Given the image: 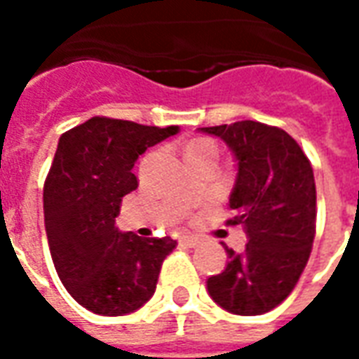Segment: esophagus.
Segmentation results:
<instances>
[{
    "instance_id": "esophagus-1",
    "label": "esophagus",
    "mask_w": 359,
    "mask_h": 359,
    "mask_svg": "<svg viewBox=\"0 0 359 359\" xmlns=\"http://www.w3.org/2000/svg\"><path fill=\"white\" fill-rule=\"evenodd\" d=\"M180 244H184V246H188V248H194V246H198L200 244V238H196V236H188V234H182L179 238Z\"/></svg>"
}]
</instances>
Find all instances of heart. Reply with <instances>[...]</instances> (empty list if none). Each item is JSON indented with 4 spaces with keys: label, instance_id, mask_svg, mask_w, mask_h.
Masks as SVG:
<instances>
[{
    "label": "heart",
    "instance_id": "1",
    "mask_svg": "<svg viewBox=\"0 0 359 359\" xmlns=\"http://www.w3.org/2000/svg\"><path fill=\"white\" fill-rule=\"evenodd\" d=\"M200 151H215L217 154V144L210 138H196L187 144V156L200 154Z\"/></svg>",
    "mask_w": 359,
    "mask_h": 359
}]
</instances>
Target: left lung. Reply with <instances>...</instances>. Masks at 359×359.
Wrapping results in <instances>:
<instances>
[{"label": "left lung", "mask_w": 359, "mask_h": 359, "mask_svg": "<svg viewBox=\"0 0 359 359\" xmlns=\"http://www.w3.org/2000/svg\"><path fill=\"white\" fill-rule=\"evenodd\" d=\"M236 159L229 198L248 236L244 252L225 248V271L208 278V292L236 316H262L277 308L300 278L316 236V180L311 163L292 136L257 121L205 126Z\"/></svg>", "instance_id": "8db88e82"}]
</instances>
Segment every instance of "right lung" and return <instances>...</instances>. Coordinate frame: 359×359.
<instances>
[{
  "instance_id": "obj_1",
  "label": "right lung",
  "mask_w": 359,
  "mask_h": 359,
  "mask_svg": "<svg viewBox=\"0 0 359 359\" xmlns=\"http://www.w3.org/2000/svg\"><path fill=\"white\" fill-rule=\"evenodd\" d=\"M179 133L92 117L59 138L43 184V221L55 271L69 294L100 316H125L156 292L161 264L177 241L121 233L123 196L138 187V156Z\"/></svg>"
}]
</instances>
